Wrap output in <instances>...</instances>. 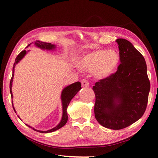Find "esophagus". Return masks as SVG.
Returning a JSON list of instances; mask_svg holds the SVG:
<instances>
[{
  "instance_id": "34e87169",
  "label": "esophagus",
  "mask_w": 158,
  "mask_h": 158,
  "mask_svg": "<svg viewBox=\"0 0 158 158\" xmlns=\"http://www.w3.org/2000/svg\"><path fill=\"white\" fill-rule=\"evenodd\" d=\"M81 85L83 87H88L89 85V82L86 79H83L81 80Z\"/></svg>"
}]
</instances>
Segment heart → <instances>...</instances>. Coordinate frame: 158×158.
I'll return each instance as SVG.
<instances>
[{"mask_svg": "<svg viewBox=\"0 0 158 158\" xmlns=\"http://www.w3.org/2000/svg\"><path fill=\"white\" fill-rule=\"evenodd\" d=\"M119 59L118 53L115 50L96 49L81 57L77 61V66L84 71H92L96 78L104 79L114 71Z\"/></svg>", "mask_w": 158, "mask_h": 158, "instance_id": "obj_1", "label": "heart"}]
</instances>
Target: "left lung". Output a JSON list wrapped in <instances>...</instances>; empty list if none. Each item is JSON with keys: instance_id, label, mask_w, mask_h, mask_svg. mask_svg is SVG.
<instances>
[{"instance_id": "1", "label": "left lung", "mask_w": 158, "mask_h": 158, "mask_svg": "<svg viewBox=\"0 0 158 158\" xmlns=\"http://www.w3.org/2000/svg\"><path fill=\"white\" fill-rule=\"evenodd\" d=\"M120 64L117 71L93 86L94 115L102 126L113 130L126 127L145 113L150 90L147 64L143 55L126 39L116 40Z\"/></svg>"}]
</instances>
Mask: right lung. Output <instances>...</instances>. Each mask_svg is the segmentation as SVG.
Wrapping results in <instances>:
<instances>
[{"label": "right lung", "instance_id": "add662e5", "mask_svg": "<svg viewBox=\"0 0 158 158\" xmlns=\"http://www.w3.org/2000/svg\"><path fill=\"white\" fill-rule=\"evenodd\" d=\"M31 44H29L28 46H29ZM35 44L36 47H38V48L43 49L52 50V49H54L56 48V45H52V43H45V42H42V41H36L35 42ZM26 50H23V51L20 52L19 54L18 55V56L16 57L15 60V63L13 64V74H12V77H11V81H10V85H9L10 93H11V98H13L11 88H12V82H13V76H14L15 66L16 64H18L20 61V60H21L23 58V57H24V56L26 55ZM81 83H80L79 81H77V82L73 83V84H71V85L66 87V88L62 90V94H61V100H62V110H63L62 117L61 121H60V122L58 126H56L55 127H53V128H52L51 130H47V131H41V130H36L35 128H33V127L27 125V124H26V125L28 126L29 127H31V128H32L34 130L36 131V132H41V133L52 132H54V131H56L57 130L61 128L62 127H63L65 125V124L67 122V121H68V115H67V110H66L67 107H68L69 103L70 102V100H71L73 97L76 95V94L78 92L80 89H81ZM12 106H13V109H14V111L16 113L15 110L14 109V106H13V102H12ZM18 117L19 118V116H18Z\"/></svg>", "mask_w": 158, "mask_h": 158}]
</instances>
